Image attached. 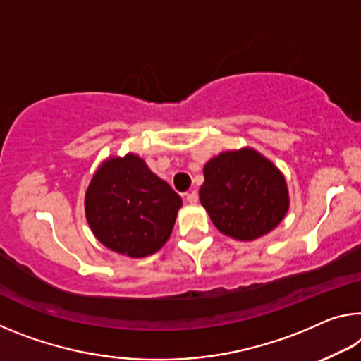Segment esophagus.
Instances as JSON below:
<instances>
[{
    "label": "esophagus",
    "mask_w": 361,
    "mask_h": 361,
    "mask_svg": "<svg viewBox=\"0 0 361 361\" xmlns=\"http://www.w3.org/2000/svg\"><path fill=\"white\" fill-rule=\"evenodd\" d=\"M186 201L190 202V204H197V201H199V194H197V191H190L186 194Z\"/></svg>",
    "instance_id": "esophagus-1"
}]
</instances>
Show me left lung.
Masks as SVG:
<instances>
[{
  "instance_id": "8db88e82",
  "label": "left lung",
  "mask_w": 361,
  "mask_h": 361,
  "mask_svg": "<svg viewBox=\"0 0 361 361\" xmlns=\"http://www.w3.org/2000/svg\"><path fill=\"white\" fill-rule=\"evenodd\" d=\"M199 199L219 231L239 241L270 233L289 209L283 173L250 147L210 159Z\"/></svg>"
}]
</instances>
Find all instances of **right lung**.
Instances as JSON below:
<instances>
[{"mask_svg":"<svg viewBox=\"0 0 361 361\" xmlns=\"http://www.w3.org/2000/svg\"><path fill=\"white\" fill-rule=\"evenodd\" d=\"M181 197L136 154L101 164L85 194V214L98 241L141 259L162 247L173 230Z\"/></svg>","mask_w":361,"mask_h":361,"instance_id":"obj_1","label":"right lung"}]
</instances>
